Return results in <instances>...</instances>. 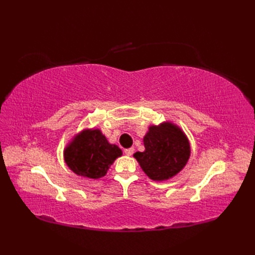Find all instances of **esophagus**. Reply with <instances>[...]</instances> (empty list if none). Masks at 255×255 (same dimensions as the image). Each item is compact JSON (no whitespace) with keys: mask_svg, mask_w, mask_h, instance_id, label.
Instances as JSON below:
<instances>
[{"mask_svg":"<svg viewBox=\"0 0 255 255\" xmlns=\"http://www.w3.org/2000/svg\"><path fill=\"white\" fill-rule=\"evenodd\" d=\"M133 150H134L133 148H128V149H125L124 152L126 155H131L133 153Z\"/></svg>","mask_w":255,"mask_h":255,"instance_id":"obj_1","label":"esophagus"}]
</instances>
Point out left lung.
I'll return each mask as SVG.
<instances>
[{
  "instance_id": "left-lung-1",
  "label": "left lung",
  "mask_w": 255,
  "mask_h": 255,
  "mask_svg": "<svg viewBox=\"0 0 255 255\" xmlns=\"http://www.w3.org/2000/svg\"><path fill=\"white\" fill-rule=\"evenodd\" d=\"M143 152L133 158L149 178L167 181L178 174L191 156V144L182 129L172 122L150 125L143 137Z\"/></svg>"
}]
</instances>
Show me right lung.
Instances as JSON below:
<instances>
[{"instance_id": "1", "label": "right lung", "mask_w": 255, "mask_h": 255, "mask_svg": "<svg viewBox=\"0 0 255 255\" xmlns=\"http://www.w3.org/2000/svg\"><path fill=\"white\" fill-rule=\"evenodd\" d=\"M123 151L108 141L99 128H84L75 133L63 150V159L75 174L92 180L105 176Z\"/></svg>"}]
</instances>
